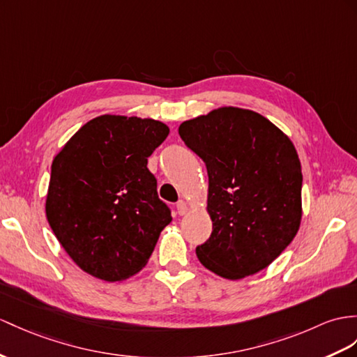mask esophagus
<instances>
[{"label": "esophagus", "mask_w": 357, "mask_h": 357, "mask_svg": "<svg viewBox=\"0 0 357 357\" xmlns=\"http://www.w3.org/2000/svg\"><path fill=\"white\" fill-rule=\"evenodd\" d=\"M176 207H177V213L178 215L183 216V215L188 213V204L183 202V199H180V202H177Z\"/></svg>", "instance_id": "esophagus-1"}]
</instances>
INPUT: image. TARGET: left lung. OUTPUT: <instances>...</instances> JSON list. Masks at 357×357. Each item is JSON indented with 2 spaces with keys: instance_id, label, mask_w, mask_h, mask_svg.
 Instances as JSON below:
<instances>
[{
  "instance_id": "8db88e82",
  "label": "left lung",
  "mask_w": 357,
  "mask_h": 357,
  "mask_svg": "<svg viewBox=\"0 0 357 357\" xmlns=\"http://www.w3.org/2000/svg\"><path fill=\"white\" fill-rule=\"evenodd\" d=\"M178 135L206 163L212 233L197 247L230 280L259 273L300 227L303 174L289 137L256 112L222 107L185 121Z\"/></svg>"
}]
</instances>
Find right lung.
<instances>
[{"label":"right lung","instance_id":"add662e5","mask_svg":"<svg viewBox=\"0 0 357 357\" xmlns=\"http://www.w3.org/2000/svg\"><path fill=\"white\" fill-rule=\"evenodd\" d=\"M168 133L154 119L102 115L54 158L47 218L83 271L118 282L150 259L172 218L146 163Z\"/></svg>","mask_w":357,"mask_h":357}]
</instances>
